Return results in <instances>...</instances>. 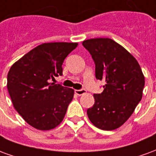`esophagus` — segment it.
Here are the masks:
<instances>
[{
    "label": "esophagus",
    "mask_w": 156,
    "mask_h": 156,
    "mask_svg": "<svg viewBox=\"0 0 156 156\" xmlns=\"http://www.w3.org/2000/svg\"><path fill=\"white\" fill-rule=\"evenodd\" d=\"M85 93H86V90L83 89V88H82V89H76V90H75V94L77 95H78V96L84 94Z\"/></svg>",
    "instance_id": "esophagus-1"
}]
</instances>
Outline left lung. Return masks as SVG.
<instances>
[{
  "label": "left lung",
  "mask_w": 156,
  "mask_h": 156,
  "mask_svg": "<svg viewBox=\"0 0 156 156\" xmlns=\"http://www.w3.org/2000/svg\"><path fill=\"white\" fill-rule=\"evenodd\" d=\"M95 63V77L105 81L101 94L87 114L92 124L103 130L120 127L142 98L144 77L137 60L116 41L93 38L83 41Z\"/></svg>",
  "instance_id": "obj_1"
}]
</instances>
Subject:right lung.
Segmentation results:
<instances>
[{
  "mask_svg": "<svg viewBox=\"0 0 156 156\" xmlns=\"http://www.w3.org/2000/svg\"><path fill=\"white\" fill-rule=\"evenodd\" d=\"M77 46L73 42L43 43L10 68L7 89L13 106L35 129L49 130L63 119L74 91L52 81L62 75V62Z\"/></svg>",
  "mask_w": 156,
  "mask_h": 156,
  "instance_id": "right-lung-1",
  "label": "right lung"
}]
</instances>
